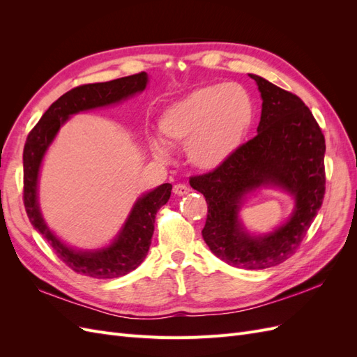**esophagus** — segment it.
Returning a JSON list of instances; mask_svg holds the SVG:
<instances>
[{
    "label": "esophagus",
    "instance_id": "1",
    "mask_svg": "<svg viewBox=\"0 0 357 357\" xmlns=\"http://www.w3.org/2000/svg\"><path fill=\"white\" fill-rule=\"evenodd\" d=\"M172 192H174L178 197H183V195H188V193L190 192V188L186 185H176L174 188H172Z\"/></svg>",
    "mask_w": 357,
    "mask_h": 357
}]
</instances>
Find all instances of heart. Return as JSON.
Returning <instances> with one entry per match:
<instances>
[{
	"label": "heart",
	"instance_id": "1",
	"mask_svg": "<svg viewBox=\"0 0 357 357\" xmlns=\"http://www.w3.org/2000/svg\"><path fill=\"white\" fill-rule=\"evenodd\" d=\"M253 101L236 83L210 84L192 91L162 112L158 131L167 144L186 146L192 167L214 171L228 160L253 123ZM158 159L167 158V149L152 143Z\"/></svg>",
	"mask_w": 357,
	"mask_h": 357
}]
</instances>
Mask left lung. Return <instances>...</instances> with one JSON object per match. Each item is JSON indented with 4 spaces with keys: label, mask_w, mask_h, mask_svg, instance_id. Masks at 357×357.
I'll use <instances>...</instances> for the list:
<instances>
[{
    "label": "left lung",
    "mask_w": 357,
    "mask_h": 357,
    "mask_svg": "<svg viewBox=\"0 0 357 357\" xmlns=\"http://www.w3.org/2000/svg\"><path fill=\"white\" fill-rule=\"evenodd\" d=\"M262 98L257 135L208 174L190 178L208 204L202 238L228 265L265 269L294 255L325 195V137L308 107L261 75L248 74ZM262 187L283 190L296 204L289 219L271 233L250 234L239 219L248 195Z\"/></svg>",
    "instance_id": "obj_1"
}]
</instances>
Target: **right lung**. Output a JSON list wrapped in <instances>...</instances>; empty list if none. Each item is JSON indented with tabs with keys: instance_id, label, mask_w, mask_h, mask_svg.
Here are the masks:
<instances>
[{
	"instance_id": "1",
	"label": "right lung",
	"mask_w": 357,
	"mask_h": 357,
	"mask_svg": "<svg viewBox=\"0 0 357 357\" xmlns=\"http://www.w3.org/2000/svg\"><path fill=\"white\" fill-rule=\"evenodd\" d=\"M147 83V73H138L112 82L77 86L49 107L26 138L24 149V204L29 222L49 241L61 261L79 274L93 278H117L134 271L146 259L155 231L156 213L168 202L172 186L164 183L143 193L132 205L121 231L109 245L79 250L63 243L43 219L38 204V177L43 159L61 126L73 114L122 102L142 93Z\"/></svg>"
}]
</instances>
